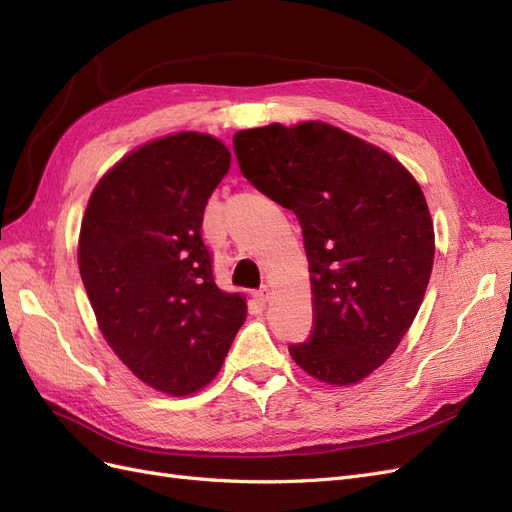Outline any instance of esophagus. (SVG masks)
<instances>
[{
  "label": "esophagus",
  "instance_id": "obj_1",
  "mask_svg": "<svg viewBox=\"0 0 512 512\" xmlns=\"http://www.w3.org/2000/svg\"><path fill=\"white\" fill-rule=\"evenodd\" d=\"M254 299H256L260 305H265V303L271 299V288H269V286H262L260 290L254 292Z\"/></svg>",
  "mask_w": 512,
  "mask_h": 512
}]
</instances>
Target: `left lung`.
Here are the masks:
<instances>
[{
    "instance_id": "1",
    "label": "left lung",
    "mask_w": 512,
    "mask_h": 512,
    "mask_svg": "<svg viewBox=\"0 0 512 512\" xmlns=\"http://www.w3.org/2000/svg\"><path fill=\"white\" fill-rule=\"evenodd\" d=\"M232 145L243 177L303 228L314 329L290 356L320 382H361L395 352L429 284L436 239L421 185L324 121L241 130Z\"/></svg>"
}]
</instances>
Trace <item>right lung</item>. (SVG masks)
Wrapping results in <instances>:
<instances>
[{
  "mask_svg": "<svg viewBox=\"0 0 512 512\" xmlns=\"http://www.w3.org/2000/svg\"><path fill=\"white\" fill-rule=\"evenodd\" d=\"M228 147L177 132L123 156L89 196L79 271L98 327L132 374L166 395L207 386L247 316L218 288L200 237Z\"/></svg>",
  "mask_w": 512,
  "mask_h": 512,
  "instance_id": "right-lung-1",
  "label": "right lung"
}]
</instances>
